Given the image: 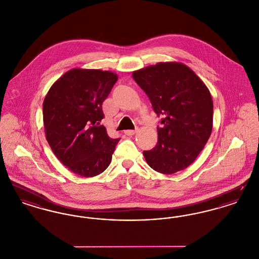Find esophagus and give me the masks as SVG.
Segmentation results:
<instances>
[{
  "label": "esophagus",
  "instance_id": "obj_1",
  "mask_svg": "<svg viewBox=\"0 0 259 259\" xmlns=\"http://www.w3.org/2000/svg\"><path fill=\"white\" fill-rule=\"evenodd\" d=\"M136 132H137V130H125V131H124V134L127 136H132L134 135Z\"/></svg>",
  "mask_w": 259,
  "mask_h": 259
}]
</instances>
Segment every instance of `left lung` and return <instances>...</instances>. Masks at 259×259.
<instances>
[{
	"label": "left lung",
	"mask_w": 259,
	"mask_h": 259,
	"mask_svg": "<svg viewBox=\"0 0 259 259\" xmlns=\"http://www.w3.org/2000/svg\"><path fill=\"white\" fill-rule=\"evenodd\" d=\"M132 76L163 116L157 145L144 151L148 166L165 175L185 170L211 134L213 105L208 87L181 62H159L134 71Z\"/></svg>",
	"instance_id": "obj_1"
}]
</instances>
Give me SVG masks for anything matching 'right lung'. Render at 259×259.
I'll list each match as a JSON object with an SVG mask.
<instances>
[{
  "label": "right lung",
  "instance_id": "obj_1",
  "mask_svg": "<svg viewBox=\"0 0 259 259\" xmlns=\"http://www.w3.org/2000/svg\"><path fill=\"white\" fill-rule=\"evenodd\" d=\"M111 71L74 68L50 88L42 105L46 138L55 156L75 175L92 178L111 164L119 139L100 125L102 104L117 81Z\"/></svg>",
  "mask_w": 259,
  "mask_h": 259
}]
</instances>
